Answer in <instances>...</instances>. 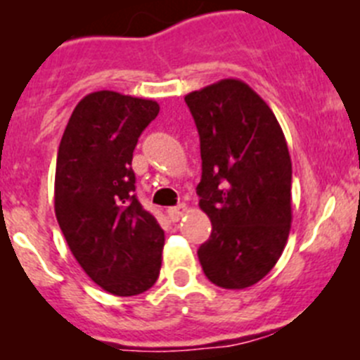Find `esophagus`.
Segmentation results:
<instances>
[{"mask_svg": "<svg viewBox=\"0 0 360 360\" xmlns=\"http://www.w3.org/2000/svg\"><path fill=\"white\" fill-rule=\"evenodd\" d=\"M187 212V205H178V207H171V209H167V217H169L171 221H178L180 219V217L184 216V214Z\"/></svg>", "mask_w": 360, "mask_h": 360, "instance_id": "34e87169", "label": "esophagus"}]
</instances>
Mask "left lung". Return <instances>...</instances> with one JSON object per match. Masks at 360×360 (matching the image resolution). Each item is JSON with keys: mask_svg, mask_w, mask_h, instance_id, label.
Returning <instances> with one entry per match:
<instances>
[{"mask_svg": "<svg viewBox=\"0 0 360 360\" xmlns=\"http://www.w3.org/2000/svg\"><path fill=\"white\" fill-rule=\"evenodd\" d=\"M186 103L200 134V209L212 223L198 259L219 288H250L275 268L288 245V143L268 103L243 80L225 78L189 92Z\"/></svg>", "mask_w": 360, "mask_h": 360, "instance_id": "obj_1", "label": "left lung"}]
</instances>
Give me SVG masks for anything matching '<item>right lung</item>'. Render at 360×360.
<instances>
[{
	"mask_svg": "<svg viewBox=\"0 0 360 360\" xmlns=\"http://www.w3.org/2000/svg\"><path fill=\"white\" fill-rule=\"evenodd\" d=\"M157 101L96 91L82 98L62 135L55 171V214L89 278L115 296L157 282L164 230L135 198L131 158Z\"/></svg>",
	"mask_w": 360,
	"mask_h": 360,
	"instance_id": "obj_1",
	"label": "right lung"
}]
</instances>
